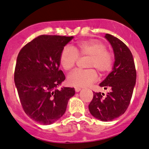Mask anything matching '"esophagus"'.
I'll return each instance as SVG.
<instances>
[{
    "label": "esophagus",
    "instance_id": "1",
    "mask_svg": "<svg viewBox=\"0 0 149 149\" xmlns=\"http://www.w3.org/2000/svg\"><path fill=\"white\" fill-rule=\"evenodd\" d=\"M74 89L76 92H79V91H81V88H79V87H75Z\"/></svg>",
    "mask_w": 149,
    "mask_h": 149
}]
</instances>
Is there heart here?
Instances as JSON below:
<instances>
[{
	"mask_svg": "<svg viewBox=\"0 0 149 149\" xmlns=\"http://www.w3.org/2000/svg\"><path fill=\"white\" fill-rule=\"evenodd\" d=\"M106 46L96 39L79 41L73 48L65 46L60 55V63L63 69L69 71L76 65L79 57H88V70H76L68 77V83L76 87H84L94 82L97 79L96 71L104 74L111 70L113 65V55L107 51Z\"/></svg>",
	"mask_w": 149,
	"mask_h": 149,
	"instance_id": "1",
	"label": "heart"
}]
</instances>
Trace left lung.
<instances>
[{"mask_svg": "<svg viewBox=\"0 0 149 149\" xmlns=\"http://www.w3.org/2000/svg\"><path fill=\"white\" fill-rule=\"evenodd\" d=\"M105 37L113 47L115 63L113 71L100 84L110 92H93L92 101L88 110L94 118L102 121H112L124 114L127 109L134 87L136 84V72L133 56L129 48L119 38L106 34Z\"/></svg>", "mask_w": 149, "mask_h": 149, "instance_id": "left-lung-1", "label": "left lung"}]
</instances>
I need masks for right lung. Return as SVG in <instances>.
Listing matches in <instances>:
<instances>
[{
    "label": "right lung",
    "instance_id": "right-lung-1",
    "mask_svg": "<svg viewBox=\"0 0 149 149\" xmlns=\"http://www.w3.org/2000/svg\"><path fill=\"white\" fill-rule=\"evenodd\" d=\"M73 36L41 35L23 47L17 58L14 79L23 110L37 123L50 125L64 115L74 88L57 89L65 79L60 55Z\"/></svg>",
    "mask_w": 149,
    "mask_h": 149
}]
</instances>
